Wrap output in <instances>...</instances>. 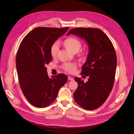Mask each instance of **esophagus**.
I'll return each instance as SVG.
<instances>
[{"mask_svg": "<svg viewBox=\"0 0 134 134\" xmlns=\"http://www.w3.org/2000/svg\"><path fill=\"white\" fill-rule=\"evenodd\" d=\"M68 80H74V78H72V77H71V76H68Z\"/></svg>", "mask_w": 134, "mask_h": 134, "instance_id": "esophagus-1", "label": "esophagus"}]
</instances>
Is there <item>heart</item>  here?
I'll return each instance as SVG.
<instances>
[{
	"mask_svg": "<svg viewBox=\"0 0 134 134\" xmlns=\"http://www.w3.org/2000/svg\"><path fill=\"white\" fill-rule=\"evenodd\" d=\"M64 45L69 50L75 53L79 51L82 47V43L79 40L75 37H68L64 40ZM59 50V44L58 42H55L52 44L50 47V53L52 58H55ZM77 67L76 64L74 63H68L63 65V70L68 73H73Z\"/></svg>",
	"mask_w": 134,
	"mask_h": 134,
	"instance_id": "1",
	"label": "heart"
}]
</instances>
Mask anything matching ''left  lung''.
<instances>
[{"label": "left lung", "mask_w": 134, "mask_h": 134, "mask_svg": "<svg viewBox=\"0 0 134 134\" xmlns=\"http://www.w3.org/2000/svg\"><path fill=\"white\" fill-rule=\"evenodd\" d=\"M84 38L88 43L89 53L81 74L89 76L88 82L75 77L78 83L74 93L75 102L87 110L99 107L112 90L117 66L115 50L111 40L98 28L77 27L69 31Z\"/></svg>", "instance_id": "1"}]
</instances>
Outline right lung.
<instances>
[{"mask_svg": "<svg viewBox=\"0 0 134 134\" xmlns=\"http://www.w3.org/2000/svg\"><path fill=\"white\" fill-rule=\"evenodd\" d=\"M68 29L37 27L20 43L15 59L19 83L26 98L35 107H46L54 102L60 88L67 82L64 74L50 78L45 66L52 60V44Z\"/></svg>", "mask_w": 134, "mask_h": 134, "instance_id": "right-lung-1", "label": "right lung"}]
</instances>
